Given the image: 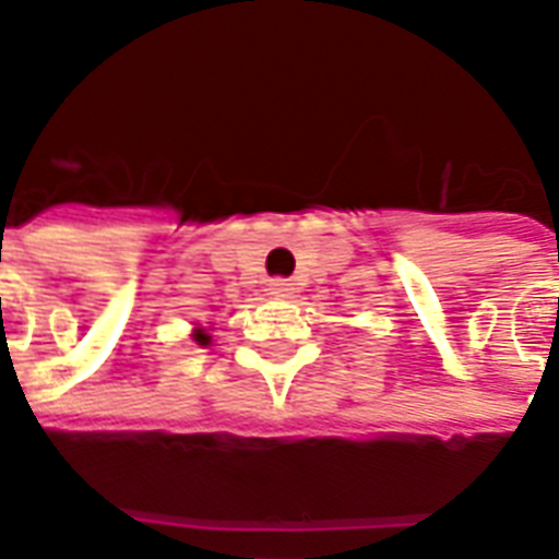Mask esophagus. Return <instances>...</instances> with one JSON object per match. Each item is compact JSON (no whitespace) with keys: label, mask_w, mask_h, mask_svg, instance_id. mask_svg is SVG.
<instances>
[{"label":"esophagus","mask_w":559,"mask_h":559,"mask_svg":"<svg viewBox=\"0 0 559 559\" xmlns=\"http://www.w3.org/2000/svg\"><path fill=\"white\" fill-rule=\"evenodd\" d=\"M269 293H272L275 299H290L293 293H296V284L287 278H272L269 281Z\"/></svg>","instance_id":"1"}]
</instances>
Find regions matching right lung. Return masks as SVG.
<instances>
[{
    "label": "right lung",
    "instance_id": "1",
    "mask_svg": "<svg viewBox=\"0 0 559 559\" xmlns=\"http://www.w3.org/2000/svg\"><path fill=\"white\" fill-rule=\"evenodd\" d=\"M194 338L200 341V344H209V335H206V332H203V329H197V332H194Z\"/></svg>",
    "mask_w": 559,
    "mask_h": 559
}]
</instances>
